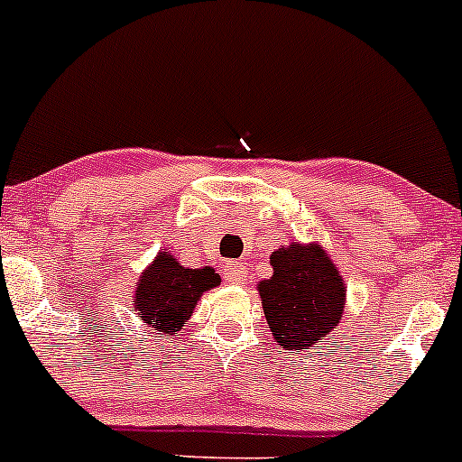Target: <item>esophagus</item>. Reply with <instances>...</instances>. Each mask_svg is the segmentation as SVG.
Segmentation results:
<instances>
[{"label": "esophagus", "mask_w": 462, "mask_h": 462, "mask_svg": "<svg viewBox=\"0 0 462 462\" xmlns=\"http://www.w3.org/2000/svg\"><path fill=\"white\" fill-rule=\"evenodd\" d=\"M246 274H248V271H246V266L242 262H231V263H226V266H225V279L229 283H236V286L245 283Z\"/></svg>", "instance_id": "1"}]
</instances>
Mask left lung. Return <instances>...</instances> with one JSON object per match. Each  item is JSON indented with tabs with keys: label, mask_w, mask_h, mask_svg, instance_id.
I'll return each mask as SVG.
<instances>
[{
	"label": "left lung",
	"mask_w": 462,
	"mask_h": 462,
	"mask_svg": "<svg viewBox=\"0 0 462 462\" xmlns=\"http://www.w3.org/2000/svg\"><path fill=\"white\" fill-rule=\"evenodd\" d=\"M273 277L257 283L263 314L279 345L294 351L323 343L338 328L345 310V283L320 245L277 248Z\"/></svg>",
	"instance_id": "obj_1"
}]
</instances>
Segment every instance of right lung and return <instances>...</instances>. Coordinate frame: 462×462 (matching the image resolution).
<instances>
[{
  "label": "right lung",
  "mask_w": 462,
  "mask_h": 462,
  "mask_svg": "<svg viewBox=\"0 0 462 462\" xmlns=\"http://www.w3.org/2000/svg\"><path fill=\"white\" fill-rule=\"evenodd\" d=\"M216 286L220 274L214 268H185L172 253L162 251L137 279L133 310L148 328L172 336L188 323L203 292Z\"/></svg>",
  "instance_id": "add662e5"
}]
</instances>
